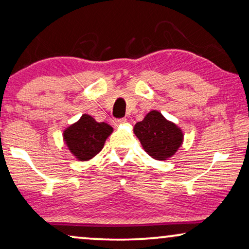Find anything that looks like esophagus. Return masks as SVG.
Instances as JSON below:
<instances>
[{
  "label": "esophagus",
  "mask_w": 249,
  "mask_h": 249,
  "mask_svg": "<svg viewBox=\"0 0 249 249\" xmlns=\"http://www.w3.org/2000/svg\"><path fill=\"white\" fill-rule=\"evenodd\" d=\"M113 123H114L115 126H120L122 124L126 123V120H125V118H120V120H114Z\"/></svg>",
  "instance_id": "1"
}]
</instances>
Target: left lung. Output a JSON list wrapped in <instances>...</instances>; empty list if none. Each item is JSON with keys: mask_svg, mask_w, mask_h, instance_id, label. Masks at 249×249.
Listing matches in <instances>:
<instances>
[{"mask_svg": "<svg viewBox=\"0 0 249 249\" xmlns=\"http://www.w3.org/2000/svg\"><path fill=\"white\" fill-rule=\"evenodd\" d=\"M134 134L144 151L154 160L172 158L183 143V132L158 110H151L143 121L134 125Z\"/></svg>", "mask_w": 249, "mask_h": 249, "instance_id": "8db88e82", "label": "left lung"}]
</instances>
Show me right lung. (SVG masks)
Masks as SVG:
<instances>
[{
	"label": "right lung",
	"instance_id": "obj_1",
	"mask_svg": "<svg viewBox=\"0 0 249 249\" xmlns=\"http://www.w3.org/2000/svg\"><path fill=\"white\" fill-rule=\"evenodd\" d=\"M113 133V127L106 123H98L90 115L84 114L76 123L64 131L67 147L78 161H88L102 151Z\"/></svg>",
	"mask_w": 249,
	"mask_h": 249
}]
</instances>
